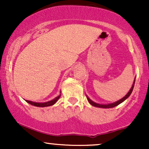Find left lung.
Listing matches in <instances>:
<instances>
[{"instance_id": "left-lung-1", "label": "left lung", "mask_w": 149, "mask_h": 149, "mask_svg": "<svg viewBox=\"0 0 149 149\" xmlns=\"http://www.w3.org/2000/svg\"><path fill=\"white\" fill-rule=\"evenodd\" d=\"M134 83H135V80L134 81V83H133L132 86V88L130 89V90L129 92H128V93L127 95L125 96L123 98H122L121 100H120L118 101H117V102H114V103H112V104H97L95 103V102H92L91 100H90V99L88 98V97H87V99H88L89 103H90L91 105L93 106V107H100V108H104V109H108V108H113V107H115L116 106H118V104H120V103H122L123 102H124L125 100H126V99L128 98V97H130V95H131L132 92L133 90V88H134Z\"/></svg>"}]
</instances>
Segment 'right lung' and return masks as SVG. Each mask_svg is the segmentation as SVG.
Listing matches in <instances>:
<instances>
[{"instance_id": "right-lung-1", "label": "right lung", "mask_w": 149, "mask_h": 149, "mask_svg": "<svg viewBox=\"0 0 149 149\" xmlns=\"http://www.w3.org/2000/svg\"><path fill=\"white\" fill-rule=\"evenodd\" d=\"M60 96L61 95H59V96L55 97L54 100L49 101V102H44V103H36V102H31V101H29V100H26V102L27 103L31 104V105L35 106V107H49V106H52L53 104H55L56 102H57V101L59 99Z\"/></svg>"}]
</instances>
